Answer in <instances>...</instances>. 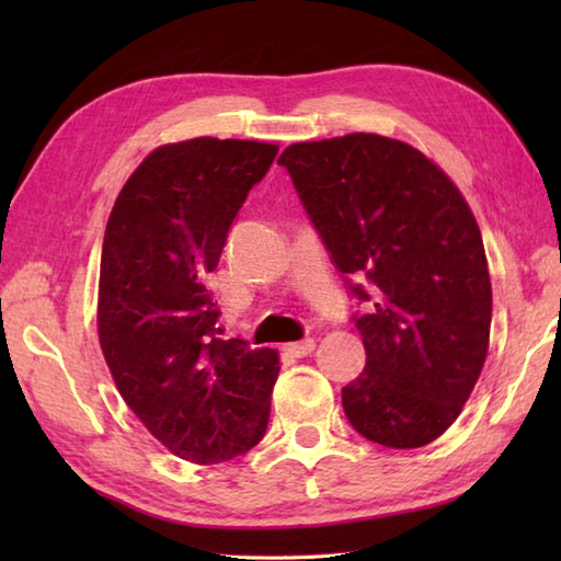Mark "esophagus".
<instances>
[{"label":"esophagus","mask_w":561,"mask_h":561,"mask_svg":"<svg viewBox=\"0 0 561 561\" xmlns=\"http://www.w3.org/2000/svg\"><path fill=\"white\" fill-rule=\"evenodd\" d=\"M313 350H316V340H311V337L304 340V342L287 344V347H284V352L291 354V356H299V359H301V356H308V354H311Z\"/></svg>","instance_id":"34e87169"}]
</instances>
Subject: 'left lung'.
<instances>
[{"label":"left lung","mask_w":561,"mask_h":561,"mask_svg":"<svg viewBox=\"0 0 561 561\" xmlns=\"http://www.w3.org/2000/svg\"><path fill=\"white\" fill-rule=\"evenodd\" d=\"M277 163L350 294L371 301L352 318L366 366L342 388L344 414L374 444H432L490 347L492 284L468 202L422 151L380 135L299 141Z\"/></svg>","instance_id":"8db88e82"}]
</instances>
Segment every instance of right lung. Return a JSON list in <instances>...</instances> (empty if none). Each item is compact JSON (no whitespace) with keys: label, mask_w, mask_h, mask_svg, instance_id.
Masks as SVG:
<instances>
[{"label":"right lung","mask_w":561,"mask_h":561,"mask_svg":"<svg viewBox=\"0 0 561 561\" xmlns=\"http://www.w3.org/2000/svg\"><path fill=\"white\" fill-rule=\"evenodd\" d=\"M277 157L248 139L153 149L105 226L99 340L117 390L178 458L211 465L265 436L279 376L274 350L224 340L205 277L238 209Z\"/></svg>","instance_id":"obj_1"}]
</instances>
